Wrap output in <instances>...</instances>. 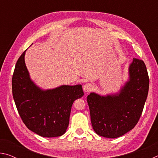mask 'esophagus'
<instances>
[{"label": "esophagus", "mask_w": 158, "mask_h": 158, "mask_svg": "<svg viewBox=\"0 0 158 158\" xmlns=\"http://www.w3.org/2000/svg\"><path fill=\"white\" fill-rule=\"evenodd\" d=\"M93 89V85L90 83H87L84 85V90L85 93H89Z\"/></svg>", "instance_id": "34e87169"}]
</instances>
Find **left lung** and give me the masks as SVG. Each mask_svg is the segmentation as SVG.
Here are the masks:
<instances>
[{"label":"left lung","instance_id":"1","mask_svg":"<svg viewBox=\"0 0 158 158\" xmlns=\"http://www.w3.org/2000/svg\"><path fill=\"white\" fill-rule=\"evenodd\" d=\"M129 81L115 95H88L90 120L96 134L117 138L132 130L139 120L149 89V77L142 60L133 58Z\"/></svg>","mask_w":158,"mask_h":158}]
</instances>
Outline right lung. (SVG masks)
I'll return each mask as SVG.
<instances>
[{
	"instance_id": "obj_1",
	"label": "right lung",
	"mask_w": 158,
	"mask_h": 158,
	"mask_svg": "<svg viewBox=\"0 0 158 158\" xmlns=\"http://www.w3.org/2000/svg\"><path fill=\"white\" fill-rule=\"evenodd\" d=\"M23 52L16 63L12 95L21 118L29 130L41 137H60L68 127L74 101L84 95L81 85H63L42 90L34 84L26 68Z\"/></svg>"
}]
</instances>
